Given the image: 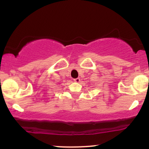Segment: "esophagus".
<instances>
[{"instance_id":"esophagus-1","label":"esophagus","mask_w":149,"mask_h":149,"mask_svg":"<svg viewBox=\"0 0 149 149\" xmlns=\"http://www.w3.org/2000/svg\"><path fill=\"white\" fill-rule=\"evenodd\" d=\"M75 82H76V83H78V82H80V78H74L73 79Z\"/></svg>"}]
</instances>
